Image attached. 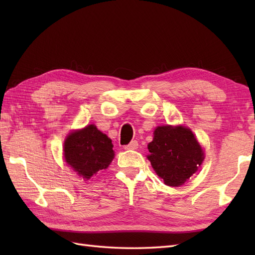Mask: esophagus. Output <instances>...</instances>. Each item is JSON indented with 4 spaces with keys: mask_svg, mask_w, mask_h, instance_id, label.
Returning a JSON list of instances; mask_svg holds the SVG:
<instances>
[{
    "mask_svg": "<svg viewBox=\"0 0 255 255\" xmlns=\"http://www.w3.org/2000/svg\"><path fill=\"white\" fill-rule=\"evenodd\" d=\"M138 148V141L137 140H132L128 144L125 145L126 150H136Z\"/></svg>",
    "mask_w": 255,
    "mask_h": 255,
    "instance_id": "esophagus-1",
    "label": "esophagus"
}]
</instances>
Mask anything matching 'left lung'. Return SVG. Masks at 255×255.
<instances>
[{
	"label": "left lung",
	"instance_id": "left-lung-1",
	"mask_svg": "<svg viewBox=\"0 0 255 255\" xmlns=\"http://www.w3.org/2000/svg\"><path fill=\"white\" fill-rule=\"evenodd\" d=\"M148 149L153 169L168 186H181L204 159V152L195 135L184 127L156 128Z\"/></svg>",
	"mask_w": 255,
	"mask_h": 255
}]
</instances>
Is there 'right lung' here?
Segmentation results:
<instances>
[{
  "label": "right lung",
  "instance_id": "obj_1",
  "mask_svg": "<svg viewBox=\"0 0 255 255\" xmlns=\"http://www.w3.org/2000/svg\"><path fill=\"white\" fill-rule=\"evenodd\" d=\"M64 151L68 165L86 180L109 167L115 155L112 140L94 125L69 135Z\"/></svg>",
  "mask_w": 255,
  "mask_h": 255
}]
</instances>
